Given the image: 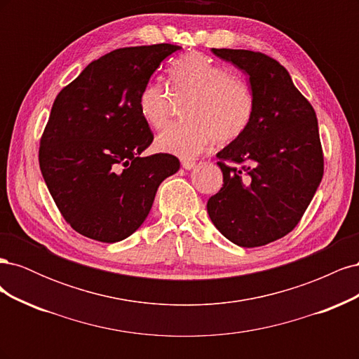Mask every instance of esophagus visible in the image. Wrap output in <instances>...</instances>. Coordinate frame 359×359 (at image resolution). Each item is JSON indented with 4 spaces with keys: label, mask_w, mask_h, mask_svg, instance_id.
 Segmentation results:
<instances>
[{
    "label": "esophagus",
    "mask_w": 359,
    "mask_h": 359,
    "mask_svg": "<svg viewBox=\"0 0 359 359\" xmlns=\"http://www.w3.org/2000/svg\"><path fill=\"white\" fill-rule=\"evenodd\" d=\"M181 166L186 169V170H193L194 168H196V163H194L193 160H182Z\"/></svg>",
    "instance_id": "34e87169"
}]
</instances>
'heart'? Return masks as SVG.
Returning <instances> with one entry per match:
<instances>
[{
  "instance_id": "heart-1",
  "label": "heart",
  "mask_w": 359,
  "mask_h": 359,
  "mask_svg": "<svg viewBox=\"0 0 359 359\" xmlns=\"http://www.w3.org/2000/svg\"><path fill=\"white\" fill-rule=\"evenodd\" d=\"M172 92L177 100H189L184 107L187 121L172 124L156 140L160 153L191 158L214 140L233 142L245 133L255 114L250 85L201 53H189L170 69ZM175 100L166 85L149 82L139 95V112L153 128L168 123Z\"/></svg>"
}]
</instances>
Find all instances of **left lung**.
<instances>
[{"mask_svg":"<svg viewBox=\"0 0 359 359\" xmlns=\"http://www.w3.org/2000/svg\"><path fill=\"white\" fill-rule=\"evenodd\" d=\"M211 52L248 76L255 114L245 133L217 153L223 187L206 210L227 240L260 247L298 224L322 181L316 112L276 60L245 49ZM226 162L245 166L238 170Z\"/></svg>","mask_w":359,"mask_h":359,"instance_id":"1","label":"left lung"}]
</instances>
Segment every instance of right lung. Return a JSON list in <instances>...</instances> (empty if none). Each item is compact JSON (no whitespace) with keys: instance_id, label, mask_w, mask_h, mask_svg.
Segmentation results:
<instances>
[{"instance_id":"obj_1","label":"right lung","mask_w":359,"mask_h":359,"mask_svg":"<svg viewBox=\"0 0 359 359\" xmlns=\"http://www.w3.org/2000/svg\"><path fill=\"white\" fill-rule=\"evenodd\" d=\"M181 46L112 50L93 61L52 104L39 161L43 180L76 232L118 243L136 232L160 184L177 173L170 154H140L153 142L139 112L151 76Z\"/></svg>"}]
</instances>
